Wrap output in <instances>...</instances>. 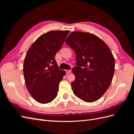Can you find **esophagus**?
Returning <instances> with one entry per match:
<instances>
[{"label": "esophagus", "instance_id": "esophagus-1", "mask_svg": "<svg viewBox=\"0 0 134 134\" xmlns=\"http://www.w3.org/2000/svg\"><path fill=\"white\" fill-rule=\"evenodd\" d=\"M66 72L67 74H69L71 72V70H66Z\"/></svg>", "mask_w": 134, "mask_h": 134}]
</instances>
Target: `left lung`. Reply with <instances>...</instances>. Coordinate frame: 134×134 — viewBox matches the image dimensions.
I'll return each instance as SVG.
<instances>
[{
  "label": "left lung",
  "mask_w": 134,
  "mask_h": 134,
  "mask_svg": "<svg viewBox=\"0 0 134 134\" xmlns=\"http://www.w3.org/2000/svg\"><path fill=\"white\" fill-rule=\"evenodd\" d=\"M65 42L75 52V79L71 83L74 94L84 102L98 100L108 90L115 71V59L109 48L97 36L72 32Z\"/></svg>",
  "instance_id": "left-lung-1"
}]
</instances>
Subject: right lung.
<instances>
[{
  "instance_id": "right-lung-1",
  "label": "right lung",
  "mask_w": 134,
  "mask_h": 134,
  "mask_svg": "<svg viewBox=\"0 0 134 134\" xmlns=\"http://www.w3.org/2000/svg\"><path fill=\"white\" fill-rule=\"evenodd\" d=\"M69 31H51L40 36L27 51L23 74L27 90L40 103H48L58 95L65 71L59 69L55 55Z\"/></svg>"
}]
</instances>
